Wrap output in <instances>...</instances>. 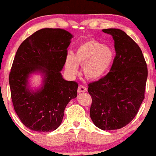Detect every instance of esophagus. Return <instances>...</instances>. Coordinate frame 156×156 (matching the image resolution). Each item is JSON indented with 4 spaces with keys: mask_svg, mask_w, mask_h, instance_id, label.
I'll list each match as a JSON object with an SVG mask.
<instances>
[{
    "mask_svg": "<svg viewBox=\"0 0 156 156\" xmlns=\"http://www.w3.org/2000/svg\"><path fill=\"white\" fill-rule=\"evenodd\" d=\"M87 91V87H85V86H83V85H80L79 87H78V92H85Z\"/></svg>",
    "mask_w": 156,
    "mask_h": 156,
    "instance_id": "1",
    "label": "esophagus"
}]
</instances>
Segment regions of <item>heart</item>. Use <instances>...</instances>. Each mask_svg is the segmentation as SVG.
Wrapping results in <instances>:
<instances>
[{
  "label": "heart",
  "instance_id": "obj_1",
  "mask_svg": "<svg viewBox=\"0 0 156 156\" xmlns=\"http://www.w3.org/2000/svg\"><path fill=\"white\" fill-rule=\"evenodd\" d=\"M114 52L110 47L95 40H88L76 48L74 54H68L65 67L71 75L77 74L78 65H83V73L88 79L98 80L103 77L112 65Z\"/></svg>",
  "mask_w": 156,
  "mask_h": 156
}]
</instances>
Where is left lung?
<instances>
[{"label": "left lung", "mask_w": 156, "mask_h": 156, "mask_svg": "<svg viewBox=\"0 0 156 156\" xmlns=\"http://www.w3.org/2000/svg\"><path fill=\"white\" fill-rule=\"evenodd\" d=\"M112 36L116 55L108 74L88 84L90 117L104 130L123 128L133 120L144 99L147 67L139 45L117 28L103 29Z\"/></svg>", "instance_id": "8db88e82"}]
</instances>
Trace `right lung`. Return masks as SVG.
<instances>
[{
    "mask_svg": "<svg viewBox=\"0 0 156 156\" xmlns=\"http://www.w3.org/2000/svg\"><path fill=\"white\" fill-rule=\"evenodd\" d=\"M73 35L61 28H42L25 39L14 58L9 77L14 108L23 124L38 132L58 128L64 109L77 97L78 85L62 78L67 48ZM44 76L43 87L36 92L28 88L31 73Z\"/></svg>",
    "mask_w": 156,
    "mask_h": 156,
    "instance_id": "1",
    "label": "right lung"
}]
</instances>
